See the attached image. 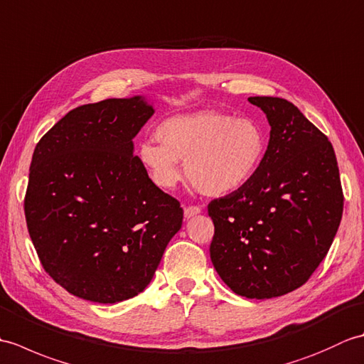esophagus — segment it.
Listing matches in <instances>:
<instances>
[{"label": "esophagus", "mask_w": 364, "mask_h": 364, "mask_svg": "<svg viewBox=\"0 0 364 364\" xmlns=\"http://www.w3.org/2000/svg\"><path fill=\"white\" fill-rule=\"evenodd\" d=\"M202 213V208L200 206H184V218L186 219H191V218H194V215H197V214H200Z\"/></svg>", "instance_id": "obj_1"}]
</instances>
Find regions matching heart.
Returning a JSON list of instances; mask_svg holds the SVG:
<instances>
[{
	"mask_svg": "<svg viewBox=\"0 0 364 364\" xmlns=\"http://www.w3.org/2000/svg\"><path fill=\"white\" fill-rule=\"evenodd\" d=\"M158 142L139 145L137 161L154 186L173 189L186 162L191 183L205 196L242 188L264 158L266 133L258 122L219 111L175 115L156 128Z\"/></svg>",
	"mask_w": 364,
	"mask_h": 364,
	"instance_id": "b5f03b06",
	"label": "heart"
}]
</instances>
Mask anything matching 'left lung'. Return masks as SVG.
I'll return each mask as SVG.
<instances>
[{
  "mask_svg": "<svg viewBox=\"0 0 364 364\" xmlns=\"http://www.w3.org/2000/svg\"><path fill=\"white\" fill-rule=\"evenodd\" d=\"M249 102L266 114L269 145L242 188L208 205L214 222L210 255L237 296L272 299L300 288L326 258L344 197L327 136L288 100Z\"/></svg>",
  "mask_w": 364,
  "mask_h": 364,
  "instance_id": "8db88e82",
  "label": "left lung"
}]
</instances>
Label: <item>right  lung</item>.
<instances>
[{
  "instance_id": "right-lung-1",
  "label": "right lung",
  "mask_w": 364,
  "mask_h": 364,
  "mask_svg": "<svg viewBox=\"0 0 364 364\" xmlns=\"http://www.w3.org/2000/svg\"><path fill=\"white\" fill-rule=\"evenodd\" d=\"M153 114L141 95L82 105L36 145L28 231L43 269L76 297L117 304L137 296L181 228L180 202L134 156L133 139Z\"/></svg>"
}]
</instances>
